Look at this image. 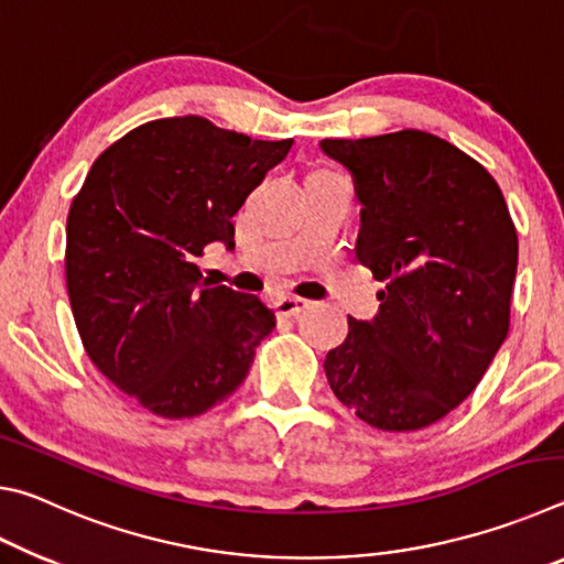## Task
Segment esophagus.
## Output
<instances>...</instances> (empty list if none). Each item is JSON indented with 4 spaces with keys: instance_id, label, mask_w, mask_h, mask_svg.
I'll return each mask as SVG.
<instances>
[{
    "instance_id": "obj_1",
    "label": "esophagus",
    "mask_w": 564,
    "mask_h": 564,
    "mask_svg": "<svg viewBox=\"0 0 564 564\" xmlns=\"http://www.w3.org/2000/svg\"><path fill=\"white\" fill-rule=\"evenodd\" d=\"M308 305L311 303L305 299H299V295H283V299L273 303V308L279 318H291V316H299V313L308 308Z\"/></svg>"
}]
</instances>
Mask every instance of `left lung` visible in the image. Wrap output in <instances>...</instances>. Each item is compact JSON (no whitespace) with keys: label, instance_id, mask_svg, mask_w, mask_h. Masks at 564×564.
<instances>
[{"label":"left lung","instance_id":"1","mask_svg":"<svg viewBox=\"0 0 564 564\" xmlns=\"http://www.w3.org/2000/svg\"><path fill=\"white\" fill-rule=\"evenodd\" d=\"M321 149L350 171L356 256L386 283L378 316L348 318L328 350L330 390L378 431H420L473 393L508 338L518 231L488 169L433 133Z\"/></svg>","mask_w":564,"mask_h":564}]
</instances>
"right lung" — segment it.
<instances>
[{"mask_svg": "<svg viewBox=\"0 0 564 564\" xmlns=\"http://www.w3.org/2000/svg\"><path fill=\"white\" fill-rule=\"evenodd\" d=\"M293 139L259 141L204 117L147 121L94 161L66 218V291L84 350L149 413L196 417L243 383L275 316L208 285V243Z\"/></svg>", "mask_w": 564, "mask_h": 564, "instance_id": "right-lung-1", "label": "right lung"}]
</instances>
